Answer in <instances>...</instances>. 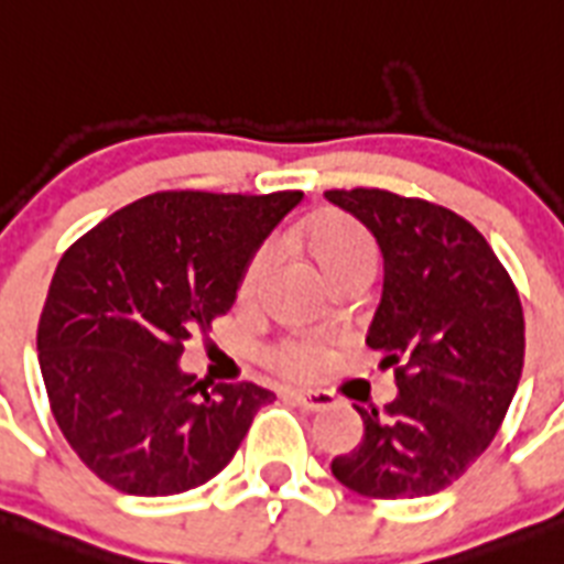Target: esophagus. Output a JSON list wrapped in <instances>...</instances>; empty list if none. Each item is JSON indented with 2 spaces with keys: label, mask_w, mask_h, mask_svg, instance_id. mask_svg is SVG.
<instances>
[{
  "label": "esophagus",
  "mask_w": 564,
  "mask_h": 564,
  "mask_svg": "<svg viewBox=\"0 0 564 564\" xmlns=\"http://www.w3.org/2000/svg\"><path fill=\"white\" fill-rule=\"evenodd\" d=\"M289 400L303 411H329L335 405L329 391H289Z\"/></svg>",
  "instance_id": "34e87169"
}]
</instances>
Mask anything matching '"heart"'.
<instances>
[{
	"label": "heart",
	"instance_id": "obj_1",
	"mask_svg": "<svg viewBox=\"0 0 564 564\" xmlns=\"http://www.w3.org/2000/svg\"><path fill=\"white\" fill-rule=\"evenodd\" d=\"M306 241H310L312 254L317 258V263L323 267V272L329 275L332 269L343 267V263L360 261V258H371L375 261V243L366 235V229L360 224H355L351 218H343V215H323L306 232ZM269 247H261L252 254V261L247 263V272H243L241 292L249 295L261 278V269L267 263ZM326 343L315 335H292L278 340L272 349L267 351V360L272 369H278L281 375L295 377V380H310V377L321 375L323 366H326Z\"/></svg>",
	"mask_w": 564,
	"mask_h": 564
}]
</instances>
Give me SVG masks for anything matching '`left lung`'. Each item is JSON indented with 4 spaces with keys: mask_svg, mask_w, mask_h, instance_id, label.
Masks as SVG:
<instances>
[{
    "mask_svg": "<svg viewBox=\"0 0 564 564\" xmlns=\"http://www.w3.org/2000/svg\"><path fill=\"white\" fill-rule=\"evenodd\" d=\"M326 198L375 235L383 295L366 346L394 369L383 411L355 405L364 443L332 474L371 499H417L448 488L491 445L525 360L517 286L463 215L389 189H329Z\"/></svg>",
    "mask_w": 564,
    "mask_h": 564,
    "instance_id": "left-lung-1",
    "label": "left lung"
}]
</instances>
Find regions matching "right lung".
I'll return each instance as SVG.
<instances>
[{"label":"right lung","mask_w":564,"mask_h":564,"mask_svg":"<svg viewBox=\"0 0 564 564\" xmlns=\"http://www.w3.org/2000/svg\"><path fill=\"white\" fill-rule=\"evenodd\" d=\"M301 198L153 193L62 254L39 317V366L58 429L107 486L133 497L204 486L275 400L254 383L207 389L178 357L232 310L247 263Z\"/></svg>","instance_id":"add662e5"}]
</instances>
